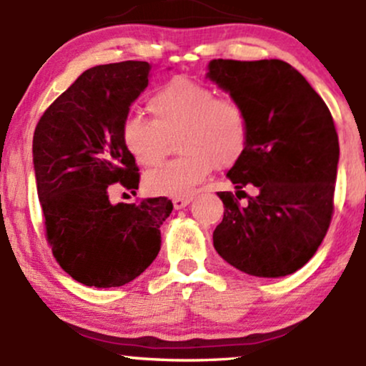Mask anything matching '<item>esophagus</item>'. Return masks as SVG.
<instances>
[{
  "label": "esophagus",
  "mask_w": 366,
  "mask_h": 366,
  "mask_svg": "<svg viewBox=\"0 0 366 366\" xmlns=\"http://www.w3.org/2000/svg\"><path fill=\"white\" fill-rule=\"evenodd\" d=\"M191 201H192V196L174 197V207H175V209H182V208H186Z\"/></svg>",
  "instance_id": "34e87169"
}]
</instances>
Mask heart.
Segmentation results:
<instances>
[{
    "mask_svg": "<svg viewBox=\"0 0 366 366\" xmlns=\"http://www.w3.org/2000/svg\"><path fill=\"white\" fill-rule=\"evenodd\" d=\"M153 120L130 115L122 127L125 149L142 167L157 165L177 137L182 154L146 172L144 187L151 194L182 197L212 174L242 158L249 142V113L239 99L217 96L207 84L174 77L148 99Z\"/></svg>",
    "mask_w": 366,
    "mask_h": 366,
    "instance_id": "1",
    "label": "heart"
}]
</instances>
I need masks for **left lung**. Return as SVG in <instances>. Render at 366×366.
<instances>
[{"instance_id": "obj_1", "label": "left lung", "mask_w": 366, "mask_h": 366, "mask_svg": "<svg viewBox=\"0 0 366 366\" xmlns=\"http://www.w3.org/2000/svg\"><path fill=\"white\" fill-rule=\"evenodd\" d=\"M207 75L244 104L251 122L244 154L227 174L237 192H218L225 212L213 246L244 274H294L317 253L334 215L339 137L330 110L282 60H213ZM246 185L259 194L241 205Z\"/></svg>"}]
</instances>
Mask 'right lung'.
Returning <instances> with one entry per match:
<instances>
[{
  "label": "right lung",
  "mask_w": 366,
  "mask_h": 366,
  "mask_svg": "<svg viewBox=\"0 0 366 366\" xmlns=\"http://www.w3.org/2000/svg\"><path fill=\"white\" fill-rule=\"evenodd\" d=\"M148 61L86 70L37 122L32 141L44 236L54 259L89 287L139 277L162 246L159 225L174 204L159 196L112 204L113 184L136 191L139 169L125 149L129 107L148 86Z\"/></svg>",
  "instance_id": "right-lung-1"
}]
</instances>
